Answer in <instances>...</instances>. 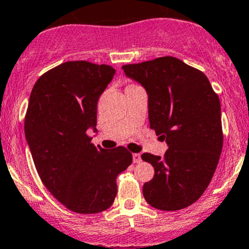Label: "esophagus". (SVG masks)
<instances>
[{"instance_id": "esophagus-1", "label": "esophagus", "mask_w": 249, "mask_h": 249, "mask_svg": "<svg viewBox=\"0 0 249 249\" xmlns=\"http://www.w3.org/2000/svg\"><path fill=\"white\" fill-rule=\"evenodd\" d=\"M132 160H134L135 164H139V162H141V154H139V153H135V154H132Z\"/></svg>"}]
</instances>
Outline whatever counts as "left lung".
<instances>
[{"instance_id": "left-lung-1", "label": "left lung", "mask_w": 249, "mask_h": 249, "mask_svg": "<svg viewBox=\"0 0 249 249\" xmlns=\"http://www.w3.org/2000/svg\"><path fill=\"white\" fill-rule=\"evenodd\" d=\"M123 70L145 89L150 129L169 145L162 158L141 155L154 167L143 196L161 211L188 207L203 194L219 161V97L201 71L173 56L125 65Z\"/></svg>"}]
</instances>
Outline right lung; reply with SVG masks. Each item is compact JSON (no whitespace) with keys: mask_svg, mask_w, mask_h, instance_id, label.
I'll return each instance as SVG.
<instances>
[{"mask_svg":"<svg viewBox=\"0 0 249 249\" xmlns=\"http://www.w3.org/2000/svg\"><path fill=\"white\" fill-rule=\"evenodd\" d=\"M115 70L67 61L38 78L25 115V137L46 188L65 207L92 214L112 206L117 176L132 162L126 148L95 147L97 101Z\"/></svg>","mask_w":249,"mask_h":249,"instance_id":"1","label":"right lung"}]
</instances>
